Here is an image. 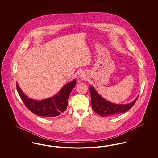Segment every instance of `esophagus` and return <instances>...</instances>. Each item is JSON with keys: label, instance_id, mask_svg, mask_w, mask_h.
Returning <instances> with one entry per match:
<instances>
[{"label": "esophagus", "instance_id": "1", "mask_svg": "<svg viewBox=\"0 0 158 158\" xmlns=\"http://www.w3.org/2000/svg\"><path fill=\"white\" fill-rule=\"evenodd\" d=\"M83 77V76L82 75H80V77H80V78H81V79H82Z\"/></svg>", "mask_w": 158, "mask_h": 158}]
</instances>
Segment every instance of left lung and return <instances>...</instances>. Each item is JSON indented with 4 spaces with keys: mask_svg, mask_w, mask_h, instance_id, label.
<instances>
[{
    "mask_svg": "<svg viewBox=\"0 0 158 158\" xmlns=\"http://www.w3.org/2000/svg\"><path fill=\"white\" fill-rule=\"evenodd\" d=\"M91 104L93 110L102 117L114 116L127 111L135 104L139 96L131 103L127 104H115L102 97L93 86L89 87Z\"/></svg>",
    "mask_w": 158,
    "mask_h": 158,
    "instance_id": "obj_1",
    "label": "left lung"
}]
</instances>
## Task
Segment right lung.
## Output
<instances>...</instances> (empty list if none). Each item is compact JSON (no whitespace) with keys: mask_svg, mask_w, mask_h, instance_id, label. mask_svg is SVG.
<instances>
[{"mask_svg":"<svg viewBox=\"0 0 158 158\" xmlns=\"http://www.w3.org/2000/svg\"><path fill=\"white\" fill-rule=\"evenodd\" d=\"M76 81L66 84L53 97L37 101L25 95L16 83V89L23 104L32 113L38 116L54 117L64 113L68 107V99L76 85Z\"/></svg>","mask_w":158,"mask_h":158,"instance_id":"add662e5","label":"right lung"}]
</instances>
